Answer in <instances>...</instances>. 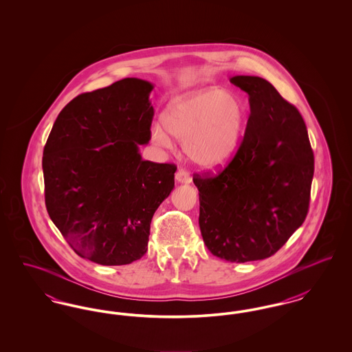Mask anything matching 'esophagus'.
I'll list each match as a JSON object with an SVG mask.
<instances>
[{
	"mask_svg": "<svg viewBox=\"0 0 352 352\" xmlns=\"http://www.w3.org/2000/svg\"><path fill=\"white\" fill-rule=\"evenodd\" d=\"M175 179L178 184H190L191 182V178L188 175V173L184 170V168H179L175 174Z\"/></svg>",
	"mask_w": 352,
	"mask_h": 352,
	"instance_id": "obj_1",
	"label": "esophagus"
}]
</instances>
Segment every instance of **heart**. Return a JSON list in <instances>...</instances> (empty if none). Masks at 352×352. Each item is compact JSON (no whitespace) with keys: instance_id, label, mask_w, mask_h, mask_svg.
<instances>
[{"instance_id":"obj_1","label":"heart","mask_w":352,"mask_h":352,"mask_svg":"<svg viewBox=\"0 0 352 352\" xmlns=\"http://www.w3.org/2000/svg\"><path fill=\"white\" fill-rule=\"evenodd\" d=\"M247 120L248 105L239 94L206 87L171 99L162 113L164 125L155 122L151 126V140L170 149L173 135L184 141V154L192 164L211 170L232 158Z\"/></svg>"}]
</instances>
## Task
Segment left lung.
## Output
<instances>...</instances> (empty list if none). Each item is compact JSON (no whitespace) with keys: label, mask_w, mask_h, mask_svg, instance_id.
<instances>
[{"label":"left lung","mask_w":352,"mask_h":352,"mask_svg":"<svg viewBox=\"0 0 352 352\" xmlns=\"http://www.w3.org/2000/svg\"><path fill=\"white\" fill-rule=\"evenodd\" d=\"M230 82L250 96L244 138L218 175L192 181L206 247L219 258L247 263L274 254L305 221L314 154L298 109L268 80L237 75Z\"/></svg>","instance_id":"1"}]
</instances>
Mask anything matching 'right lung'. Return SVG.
<instances>
[{
    "label": "right lung",
    "instance_id": "1",
    "mask_svg": "<svg viewBox=\"0 0 352 352\" xmlns=\"http://www.w3.org/2000/svg\"><path fill=\"white\" fill-rule=\"evenodd\" d=\"M153 84L125 78L76 96L55 120L43 149L45 201L80 257L126 265L148 251L151 218L174 188L175 165L144 161Z\"/></svg>",
    "mask_w": 352,
    "mask_h": 352
}]
</instances>
